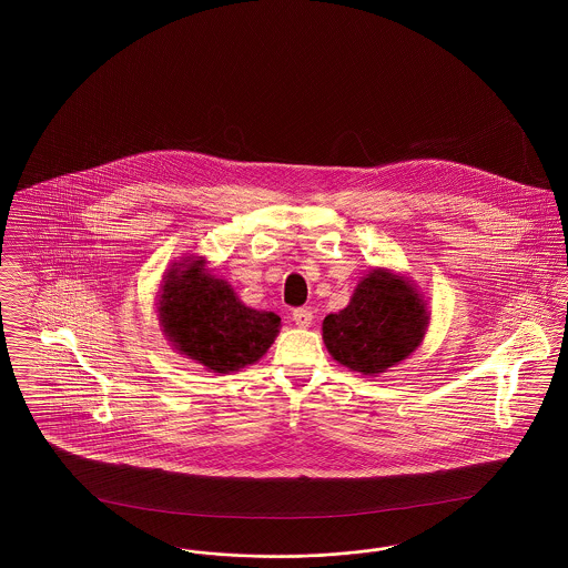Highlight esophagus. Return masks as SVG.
<instances>
[{
  "label": "esophagus",
  "instance_id": "34e87169",
  "mask_svg": "<svg viewBox=\"0 0 568 568\" xmlns=\"http://www.w3.org/2000/svg\"><path fill=\"white\" fill-rule=\"evenodd\" d=\"M292 320H294L300 327H308V325L313 324V311H311V308H294Z\"/></svg>",
  "mask_w": 568,
  "mask_h": 568
}]
</instances>
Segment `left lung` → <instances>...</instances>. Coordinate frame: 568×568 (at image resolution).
I'll list each match as a JSON object with an SVG mask.
<instances>
[{
    "label": "left lung",
    "instance_id": "left-lung-1",
    "mask_svg": "<svg viewBox=\"0 0 568 568\" xmlns=\"http://www.w3.org/2000/svg\"><path fill=\"white\" fill-rule=\"evenodd\" d=\"M428 325L419 294L396 274L373 271L352 302L324 320L327 352L362 375H378L417 349Z\"/></svg>",
    "mask_w": 568,
    "mask_h": 568
}]
</instances>
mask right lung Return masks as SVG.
I'll return each mask as SVG.
<instances>
[{"label":"right lung","mask_w":568,"mask_h":568,"mask_svg":"<svg viewBox=\"0 0 568 568\" xmlns=\"http://www.w3.org/2000/svg\"><path fill=\"white\" fill-rule=\"evenodd\" d=\"M170 271L160 322L174 347L215 373H234L268 352L281 317L244 306L232 287L204 271V260Z\"/></svg>","instance_id":"1"}]
</instances>
